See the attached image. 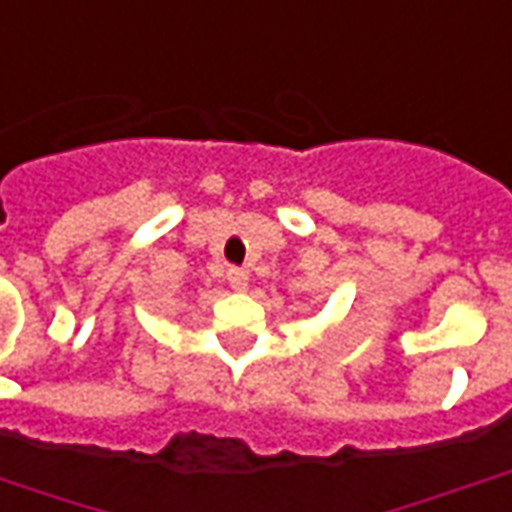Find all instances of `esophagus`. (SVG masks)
I'll return each instance as SVG.
<instances>
[{"mask_svg": "<svg viewBox=\"0 0 512 512\" xmlns=\"http://www.w3.org/2000/svg\"><path fill=\"white\" fill-rule=\"evenodd\" d=\"M227 282H230V288L233 290H246L249 285V271L244 268H227Z\"/></svg>", "mask_w": 512, "mask_h": 512, "instance_id": "1", "label": "esophagus"}]
</instances>
